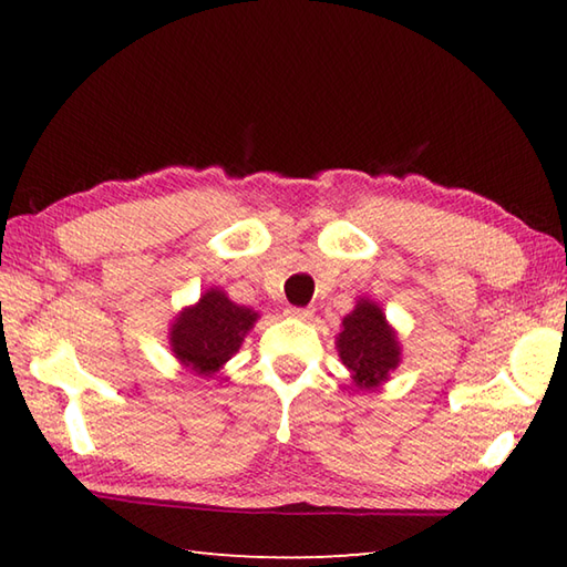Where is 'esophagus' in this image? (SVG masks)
Masks as SVG:
<instances>
[{
  "label": "esophagus",
  "mask_w": 567,
  "mask_h": 567,
  "mask_svg": "<svg viewBox=\"0 0 567 567\" xmlns=\"http://www.w3.org/2000/svg\"><path fill=\"white\" fill-rule=\"evenodd\" d=\"M287 317L290 319H299V321H307V319H311V315H315V309L311 307H290L285 311Z\"/></svg>",
  "instance_id": "esophagus-1"
}]
</instances>
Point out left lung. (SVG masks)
<instances>
[{
	"label": "left lung",
	"mask_w": 567,
	"mask_h": 567,
	"mask_svg": "<svg viewBox=\"0 0 567 567\" xmlns=\"http://www.w3.org/2000/svg\"><path fill=\"white\" fill-rule=\"evenodd\" d=\"M336 351L358 390H378L402 363V343L378 302L358 297L353 311L341 319Z\"/></svg>",
	"instance_id": "obj_1"
}]
</instances>
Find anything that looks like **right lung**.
I'll return each mask as SVG.
<instances>
[{
  "instance_id": "obj_1",
  "label": "right lung",
  "mask_w": 567,
  "mask_h": 567,
  "mask_svg": "<svg viewBox=\"0 0 567 567\" xmlns=\"http://www.w3.org/2000/svg\"><path fill=\"white\" fill-rule=\"evenodd\" d=\"M258 319L256 309L236 305L219 287H209L195 305L179 309L171 321V353L185 370L212 378L238 353Z\"/></svg>"
}]
</instances>
